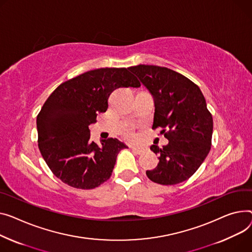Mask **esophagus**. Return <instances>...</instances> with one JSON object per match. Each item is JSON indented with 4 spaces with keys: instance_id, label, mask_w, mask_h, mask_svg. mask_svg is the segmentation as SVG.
Listing matches in <instances>:
<instances>
[{
    "instance_id": "1",
    "label": "esophagus",
    "mask_w": 252,
    "mask_h": 252,
    "mask_svg": "<svg viewBox=\"0 0 252 252\" xmlns=\"http://www.w3.org/2000/svg\"><path fill=\"white\" fill-rule=\"evenodd\" d=\"M130 149H131V151H133V152L139 154V155L144 152V149H140V148H136V147H131Z\"/></svg>"
}]
</instances>
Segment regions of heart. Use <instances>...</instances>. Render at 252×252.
<instances>
[{"mask_svg": "<svg viewBox=\"0 0 252 252\" xmlns=\"http://www.w3.org/2000/svg\"><path fill=\"white\" fill-rule=\"evenodd\" d=\"M124 136H125V138L127 139V140H132L133 138H135V135H133V132H132L130 129L126 130L125 133H124Z\"/></svg>", "mask_w": 252, "mask_h": 252, "instance_id": "b5f03b06", "label": "heart"}]
</instances>
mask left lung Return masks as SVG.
I'll return each mask as SVG.
<instances>
[{
    "mask_svg": "<svg viewBox=\"0 0 252 252\" xmlns=\"http://www.w3.org/2000/svg\"><path fill=\"white\" fill-rule=\"evenodd\" d=\"M155 99L153 128L169 141L151 150L159 155L150 180L162 186H174L189 179L208 156L213 135V117L196 84L165 66L139 64L129 66Z\"/></svg>",
    "mask_w": 252,
    "mask_h": 252,
    "instance_id": "obj_1",
    "label": "left lung"
}]
</instances>
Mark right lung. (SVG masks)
<instances>
[{"label":"right lung","mask_w":252,"mask_h":252,"mask_svg":"<svg viewBox=\"0 0 252 252\" xmlns=\"http://www.w3.org/2000/svg\"><path fill=\"white\" fill-rule=\"evenodd\" d=\"M141 86L126 68L88 71L62 83L37 115L38 148L52 172L68 186L92 189L111 176L117 154L127 148L117 139L90 141L89 126L108 108V98L121 87Z\"/></svg>","instance_id":"1"}]
</instances>
